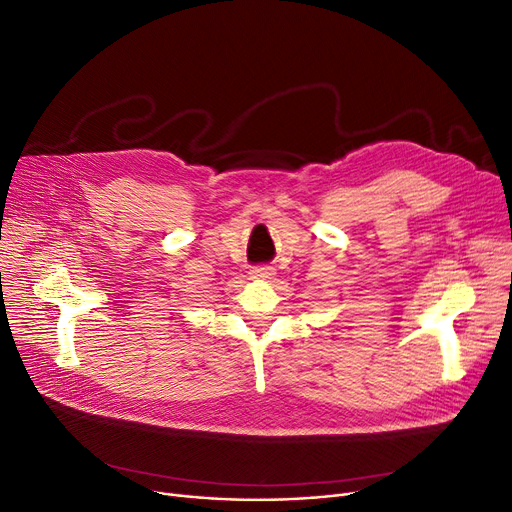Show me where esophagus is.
Wrapping results in <instances>:
<instances>
[{
	"mask_svg": "<svg viewBox=\"0 0 512 512\" xmlns=\"http://www.w3.org/2000/svg\"><path fill=\"white\" fill-rule=\"evenodd\" d=\"M251 276L257 278V280H272L276 276V270L270 265H259V267H253Z\"/></svg>",
	"mask_w": 512,
	"mask_h": 512,
	"instance_id": "esophagus-1",
	"label": "esophagus"
}]
</instances>
